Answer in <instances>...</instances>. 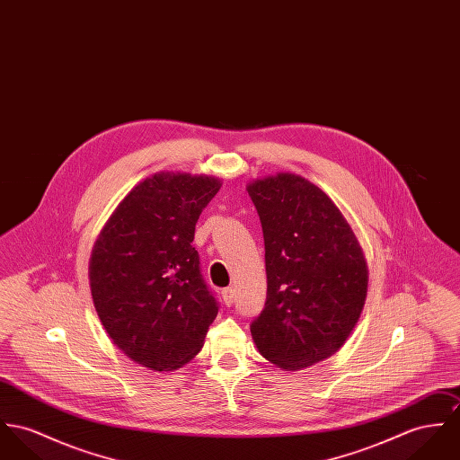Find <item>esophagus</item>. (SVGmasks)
Segmentation results:
<instances>
[{
	"label": "esophagus",
	"mask_w": 460,
	"mask_h": 460,
	"mask_svg": "<svg viewBox=\"0 0 460 460\" xmlns=\"http://www.w3.org/2000/svg\"><path fill=\"white\" fill-rule=\"evenodd\" d=\"M222 299L227 306H231L234 303V288L233 287H227L222 290Z\"/></svg>",
	"instance_id": "obj_1"
}]
</instances>
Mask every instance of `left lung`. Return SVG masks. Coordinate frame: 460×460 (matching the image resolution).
Instances as JSON below:
<instances>
[{"label":"left lung","mask_w":460,"mask_h":460,"mask_svg":"<svg viewBox=\"0 0 460 460\" xmlns=\"http://www.w3.org/2000/svg\"><path fill=\"white\" fill-rule=\"evenodd\" d=\"M264 234L268 294L250 323L257 350L285 371L336 354L360 317L367 262L332 199L294 173L247 185Z\"/></svg>","instance_id":"obj_1"}]
</instances>
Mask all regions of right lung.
Returning <instances> with one entry per match:
<instances>
[{
    "label": "right lung",
    "instance_id": "right-lung-1",
    "mask_svg": "<svg viewBox=\"0 0 460 460\" xmlns=\"http://www.w3.org/2000/svg\"><path fill=\"white\" fill-rule=\"evenodd\" d=\"M220 185L218 178L190 173L145 178L93 248L89 282L98 317L113 345L152 371L187 364L218 314L192 242Z\"/></svg>",
    "mask_w": 460,
    "mask_h": 460
}]
</instances>
